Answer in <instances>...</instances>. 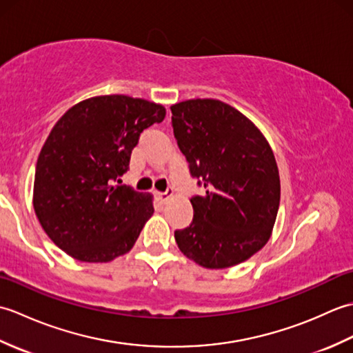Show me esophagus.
I'll return each instance as SVG.
<instances>
[{
	"mask_svg": "<svg viewBox=\"0 0 353 353\" xmlns=\"http://www.w3.org/2000/svg\"><path fill=\"white\" fill-rule=\"evenodd\" d=\"M171 199H172V190H168L167 192H157V200H159L161 203H167V201Z\"/></svg>",
	"mask_w": 353,
	"mask_h": 353,
	"instance_id": "1",
	"label": "esophagus"
}]
</instances>
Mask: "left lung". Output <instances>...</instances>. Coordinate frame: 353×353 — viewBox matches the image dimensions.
<instances>
[{"label": "left lung", "mask_w": 353, "mask_h": 353, "mask_svg": "<svg viewBox=\"0 0 353 353\" xmlns=\"http://www.w3.org/2000/svg\"><path fill=\"white\" fill-rule=\"evenodd\" d=\"M171 114L177 145L205 188L191 199L192 223L174 232L179 249L205 268L241 264L273 232L281 201L273 150L249 118L220 100L181 101Z\"/></svg>", "instance_id": "8db88e82"}]
</instances>
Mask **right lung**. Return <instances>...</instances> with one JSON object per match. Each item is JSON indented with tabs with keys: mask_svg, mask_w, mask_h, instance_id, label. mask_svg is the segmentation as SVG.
<instances>
[{
	"mask_svg": "<svg viewBox=\"0 0 353 353\" xmlns=\"http://www.w3.org/2000/svg\"><path fill=\"white\" fill-rule=\"evenodd\" d=\"M162 104L99 95L74 104L37 157L33 208L45 234L71 258L109 262L129 252L153 215V196L112 185L129 168L139 134L163 121Z\"/></svg>",
	"mask_w": 353,
	"mask_h": 353,
	"instance_id": "1",
	"label": "right lung"
}]
</instances>
